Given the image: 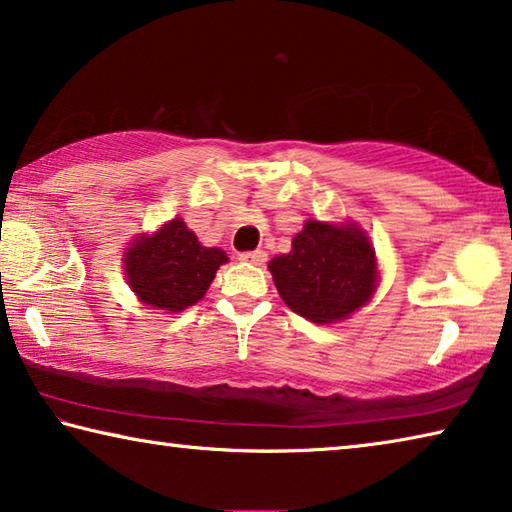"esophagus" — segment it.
<instances>
[{
    "label": "esophagus",
    "instance_id": "34e87169",
    "mask_svg": "<svg viewBox=\"0 0 512 512\" xmlns=\"http://www.w3.org/2000/svg\"><path fill=\"white\" fill-rule=\"evenodd\" d=\"M239 259L244 264L262 266L266 262V253H264V250H248V253H239Z\"/></svg>",
    "mask_w": 512,
    "mask_h": 512
}]
</instances>
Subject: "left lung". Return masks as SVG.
Instances as JSON below:
<instances>
[{
  "instance_id": "obj_1",
  "label": "left lung",
  "mask_w": 512,
  "mask_h": 512,
  "mask_svg": "<svg viewBox=\"0 0 512 512\" xmlns=\"http://www.w3.org/2000/svg\"><path fill=\"white\" fill-rule=\"evenodd\" d=\"M282 300L311 323H339L366 305L377 289V257L357 223L309 219L291 253L268 264Z\"/></svg>"
}]
</instances>
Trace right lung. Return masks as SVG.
Here are the masks:
<instances>
[{
	"label": "right lung",
	"instance_id": "obj_1",
	"mask_svg": "<svg viewBox=\"0 0 512 512\" xmlns=\"http://www.w3.org/2000/svg\"><path fill=\"white\" fill-rule=\"evenodd\" d=\"M228 262L221 248H205L176 216L153 235L131 241L124 273L140 302L167 314L196 305L210 289L219 266Z\"/></svg>",
	"mask_w": 512,
	"mask_h": 512
}]
</instances>
